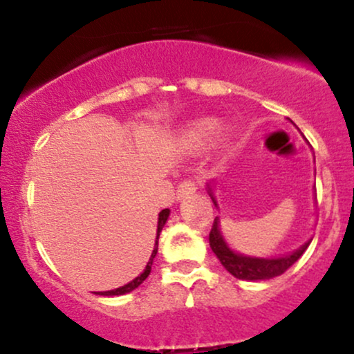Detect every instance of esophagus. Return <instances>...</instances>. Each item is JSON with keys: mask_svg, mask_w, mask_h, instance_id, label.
Instances as JSON below:
<instances>
[{"mask_svg": "<svg viewBox=\"0 0 354 354\" xmlns=\"http://www.w3.org/2000/svg\"><path fill=\"white\" fill-rule=\"evenodd\" d=\"M196 189H198V181L185 180V181L180 183V186H178L176 196L183 198V196H186V194H193Z\"/></svg>", "mask_w": 354, "mask_h": 354, "instance_id": "34e87169", "label": "esophagus"}]
</instances>
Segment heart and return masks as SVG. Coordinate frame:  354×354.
<instances>
[{"label":"heart","instance_id":"b5f03b06","mask_svg":"<svg viewBox=\"0 0 354 354\" xmlns=\"http://www.w3.org/2000/svg\"><path fill=\"white\" fill-rule=\"evenodd\" d=\"M218 131V123L213 120H203L194 123L186 133V143L189 148L200 149L203 146H206L211 141V138L214 136V133Z\"/></svg>","mask_w":354,"mask_h":354}]
</instances>
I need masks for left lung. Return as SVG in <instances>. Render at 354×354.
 <instances>
[{
  "mask_svg": "<svg viewBox=\"0 0 354 354\" xmlns=\"http://www.w3.org/2000/svg\"><path fill=\"white\" fill-rule=\"evenodd\" d=\"M211 194V189H209ZM214 201V198H213ZM216 205V201H214ZM310 243L303 245L299 250H296L295 253L283 256V258H250V256L236 254L226 246L225 239H223L221 233H219L218 226V218H214L213 226L209 231V246L213 250V253L218 256V259L221 261V265L230 271L234 278L238 279H248V281H256V279H270L274 276L283 274L284 271L290 270L291 266L301 258V254L306 251V248Z\"/></svg>",
  "mask_w": 354,
  "mask_h": 354,
  "instance_id": "obj_1",
  "label": "left lung"
}]
</instances>
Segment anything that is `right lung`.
I'll list each match as a JSON object with an SVG mask.
<instances>
[{
    "mask_svg": "<svg viewBox=\"0 0 354 354\" xmlns=\"http://www.w3.org/2000/svg\"><path fill=\"white\" fill-rule=\"evenodd\" d=\"M168 216H169V209H163V211H161V213H160V218H158V236H156V243H154V250H153V253H151V258H149L148 265H146V268H145L143 273H141L140 276H138V278L133 279L131 283L124 284V286L116 288V290H111V291H100L98 295H101V296H118V295H126V293H129V291L135 290V288L140 286V284L143 283L146 278H148V274L151 273L153 259H154V256H156V253H158V239H160V233H161V230H163V226H165V223H166V219H168Z\"/></svg>",
    "mask_w": 354,
    "mask_h": 354,
    "instance_id": "right-lung-1",
    "label": "right lung"
}]
</instances>
